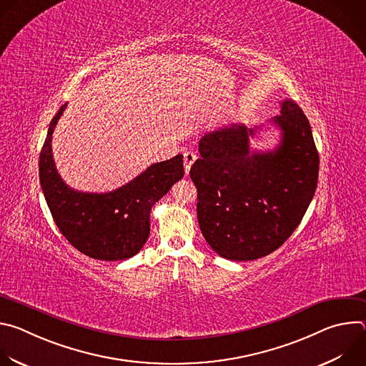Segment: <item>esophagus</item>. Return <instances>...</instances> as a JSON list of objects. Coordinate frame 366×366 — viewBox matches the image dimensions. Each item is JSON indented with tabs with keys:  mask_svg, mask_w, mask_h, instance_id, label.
<instances>
[{
	"mask_svg": "<svg viewBox=\"0 0 366 366\" xmlns=\"http://www.w3.org/2000/svg\"><path fill=\"white\" fill-rule=\"evenodd\" d=\"M197 161V154H195V152H191V150H188V152H185L184 153V168H185V172L188 174L189 172V169H191V167L194 165V162Z\"/></svg>",
	"mask_w": 366,
	"mask_h": 366,
	"instance_id": "1",
	"label": "esophagus"
}]
</instances>
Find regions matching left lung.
<instances>
[{
	"label": "left lung",
	"instance_id": "8db88e82",
	"mask_svg": "<svg viewBox=\"0 0 366 366\" xmlns=\"http://www.w3.org/2000/svg\"><path fill=\"white\" fill-rule=\"evenodd\" d=\"M272 124L281 140L268 152H250L256 129L243 124L204 134L201 158L189 171L204 239L237 262L277 250L298 227L317 188L319 152L297 102H281Z\"/></svg>",
	"mask_w": 366,
	"mask_h": 366
}]
</instances>
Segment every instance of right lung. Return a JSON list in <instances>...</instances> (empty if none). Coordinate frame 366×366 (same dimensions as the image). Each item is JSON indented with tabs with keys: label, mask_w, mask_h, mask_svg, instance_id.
<instances>
[{
	"label": "right lung",
	"mask_w": 366,
	"mask_h": 366,
	"mask_svg": "<svg viewBox=\"0 0 366 366\" xmlns=\"http://www.w3.org/2000/svg\"><path fill=\"white\" fill-rule=\"evenodd\" d=\"M66 104L51 119L40 152V185L59 232L81 253L99 260L134 256L150 233V210L182 179V154L150 165L129 184L110 192H81L69 188L56 171L51 134Z\"/></svg>",
	"instance_id": "1"
}]
</instances>
